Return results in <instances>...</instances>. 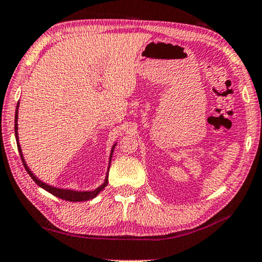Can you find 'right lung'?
<instances>
[{
    "label": "right lung",
    "mask_w": 262,
    "mask_h": 262,
    "mask_svg": "<svg viewBox=\"0 0 262 262\" xmlns=\"http://www.w3.org/2000/svg\"><path fill=\"white\" fill-rule=\"evenodd\" d=\"M18 107L19 104L16 106V111H15V138H16V144H18V150H19V154H20V158H21V161L24 164V167L29 173L30 176H31V178L35 181V183L40 188H43L44 190H47V191L53 193L54 196H56V198L59 199H62V200H66V201H70V202H80V201H88V200H91L94 198H96L98 195V192H101L102 190L106 188L107 184H108V174L106 177V179H104V183L102 184L101 186H98L97 189L93 190V191H74V190H66V189H57V188H54V186H50L48 184H46V183L40 182L38 178H36V176L33 174V173L30 171L29 167H27L25 160H24L23 158V154H21V148H20L19 145V142H18V124H16V121H18ZM114 147L115 144L113 145V148H112V152H111V159L112 160V155H113V150H114ZM108 171H110V168H108Z\"/></svg>",
    "instance_id": "1"
}]
</instances>
